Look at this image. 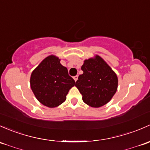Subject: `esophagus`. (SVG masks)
I'll use <instances>...</instances> for the list:
<instances>
[{
	"label": "esophagus",
	"mask_w": 150,
	"mask_h": 150,
	"mask_svg": "<svg viewBox=\"0 0 150 150\" xmlns=\"http://www.w3.org/2000/svg\"><path fill=\"white\" fill-rule=\"evenodd\" d=\"M73 78H74V80H75V81H77L78 79V75H75V76L73 77Z\"/></svg>",
	"instance_id": "1"
}]
</instances>
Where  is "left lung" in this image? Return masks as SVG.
I'll list each match as a JSON object with an SVG mask.
<instances>
[{"label":"left lung","mask_w":150,"mask_h":150,"mask_svg":"<svg viewBox=\"0 0 150 150\" xmlns=\"http://www.w3.org/2000/svg\"><path fill=\"white\" fill-rule=\"evenodd\" d=\"M83 73L75 83L83 100L91 107L106 104L116 93L118 78L115 72L100 57L86 59L81 67Z\"/></svg>","instance_id":"left-lung-1"}]
</instances>
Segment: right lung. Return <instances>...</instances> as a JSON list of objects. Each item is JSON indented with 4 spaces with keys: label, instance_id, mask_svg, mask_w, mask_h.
I'll list each match as a JSON object with an SVG mask.
<instances>
[{
    "label": "right lung",
    "instance_id": "add662e5",
    "mask_svg": "<svg viewBox=\"0 0 150 150\" xmlns=\"http://www.w3.org/2000/svg\"><path fill=\"white\" fill-rule=\"evenodd\" d=\"M57 57L49 56L32 72L30 84L37 100L50 108L62 104L75 82Z\"/></svg>",
    "mask_w": 150,
    "mask_h": 150
}]
</instances>
